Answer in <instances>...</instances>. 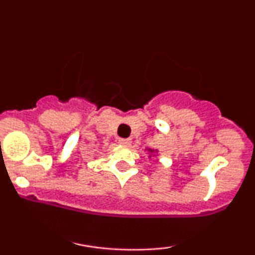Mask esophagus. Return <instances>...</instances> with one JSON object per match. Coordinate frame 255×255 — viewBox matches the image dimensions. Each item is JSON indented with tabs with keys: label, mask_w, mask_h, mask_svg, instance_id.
<instances>
[{
	"label": "esophagus",
	"mask_w": 255,
	"mask_h": 255,
	"mask_svg": "<svg viewBox=\"0 0 255 255\" xmlns=\"http://www.w3.org/2000/svg\"><path fill=\"white\" fill-rule=\"evenodd\" d=\"M119 142H120V144H121V145L127 146V145L130 144L131 140L129 139V137H119Z\"/></svg>",
	"instance_id": "esophagus-1"
}]
</instances>
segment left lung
Segmentation results:
<instances>
[{
  "label": "left lung",
  "mask_w": 255,
  "mask_h": 255,
  "mask_svg": "<svg viewBox=\"0 0 255 255\" xmlns=\"http://www.w3.org/2000/svg\"><path fill=\"white\" fill-rule=\"evenodd\" d=\"M148 151H150L151 153H152V152H153V150H151V148H148ZM156 152H157V151H156Z\"/></svg>",
  "instance_id": "8db88e82"
}]
</instances>
